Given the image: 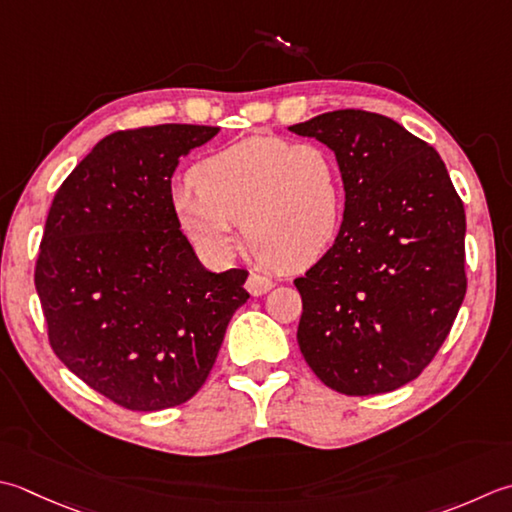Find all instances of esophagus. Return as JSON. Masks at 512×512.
Wrapping results in <instances>:
<instances>
[{"label":"esophagus","mask_w":512,"mask_h":512,"mask_svg":"<svg viewBox=\"0 0 512 512\" xmlns=\"http://www.w3.org/2000/svg\"><path fill=\"white\" fill-rule=\"evenodd\" d=\"M275 286V282L266 275H257V273H250L248 279H246V290L253 297H259V295H266L270 288Z\"/></svg>","instance_id":"obj_1"}]
</instances>
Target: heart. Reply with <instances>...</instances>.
<instances>
[{
    "instance_id": "heart-1",
    "label": "heart",
    "mask_w": 512,
    "mask_h": 512,
    "mask_svg": "<svg viewBox=\"0 0 512 512\" xmlns=\"http://www.w3.org/2000/svg\"><path fill=\"white\" fill-rule=\"evenodd\" d=\"M193 182L197 188L173 193V213L213 259L235 253L244 222L250 246L266 262L299 270L333 246L342 226V173L324 146L255 135L202 159Z\"/></svg>"
}]
</instances>
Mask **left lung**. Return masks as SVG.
<instances>
[{
  "label": "left lung",
  "instance_id": "8db88e82",
  "mask_svg": "<svg viewBox=\"0 0 512 512\" xmlns=\"http://www.w3.org/2000/svg\"><path fill=\"white\" fill-rule=\"evenodd\" d=\"M335 153L346 190L335 244L295 279L299 350L344 395L390 393L422 373L466 295V213L437 150L366 110L290 126Z\"/></svg>",
  "mask_w": 512,
  "mask_h": 512
}]
</instances>
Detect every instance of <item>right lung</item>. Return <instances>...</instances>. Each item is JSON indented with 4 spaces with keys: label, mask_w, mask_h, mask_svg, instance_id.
Returning a JSON list of instances; mask_svg holds the SVG:
<instances>
[{
    "label": "right lung",
    "mask_w": 512,
    "mask_h": 512,
    "mask_svg": "<svg viewBox=\"0 0 512 512\" xmlns=\"http://www.w3.org/2000/svg\"><path fill=\"white\" fill-rule=\"evenodd\" d=\"M217 133L193 124L117 130L75 166L48 210L35 266L48 342L70 373L128 410L188 402L248 299V270H206L173 213L179 159Z\"/></svg>",
    "instance_id": "right-lung-1"
}]
</instances>
